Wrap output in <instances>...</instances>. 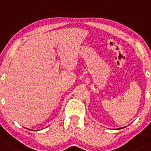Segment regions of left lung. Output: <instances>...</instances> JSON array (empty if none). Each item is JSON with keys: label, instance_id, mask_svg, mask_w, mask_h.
Wrapping results in <instances>:
<instances>
[{"label": "left lung", "instance_id": "left-lung-1", "mask_svg": "<svg viewBox=\"0 0 151 151\" xmlns=\"http://www.w3.org/2000/svg\"><path fill=\"white\" fill-rule=\"evenodd\" d=\"M123 128H124V127H123ZM121 128H118V129H121Z\"/></svg>", "mask_w": 151, "mask_h": 151}]
</instances>
